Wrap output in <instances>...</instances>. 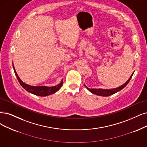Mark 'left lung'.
<instances>
[{"label": "left lung", "mask_w": 147, "mask_h": 147, "mask_svg": "<svg viewBox=\"0 0 147 147\" xmlns=\"http://www.w3.org/2000/svg\"><path fill=\"white\" fill-rule=\"evenodd\" d=\"M133 74H134V72H133V73L132 74V75L131 76H130L129 79L124 84H123L122 85H121V86H119V87H117V88H116L110 89V90H108V89H100V88H99V89L89 88L85 84H84V85H85V87L87 88L91 92V93H92L93 94H94L97 95V96H111L112 94H115L116 93H117V92H118L119 91H121V90H122L125 87V86L128 84V82H129V80H131Z\"/></svg>", "instance_id": "left-lung-1"}]
</instances>
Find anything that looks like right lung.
Masks as SVG:
<instances>
[{
  "label": "right lung",
  "instance_id": "right-lung-1",
  "mask_svg": "<svg viewBox=\"0 0 147 147\" xmlns=\"http://www.w3.org/2000/svg\"><path fill=\"white\" fill-rule=\"evenodd\" d=\"M13 67L15 74L16 76H17V79L19 82L20 85L22 86L25 90H26L27 91H28L30 93L33 94L34 95L39 96H47L48 95L52 94L53 93H55L56 92H57L60 88H61V87L63 84V81L62 80L61 82L59 84H58L57 85L54 86H50H50H31L29 85H27L24 83L20 79L13 66Z\"/></svg>",
  "mask_w": 147,
  "mask_h": 147
}]
</instances>
